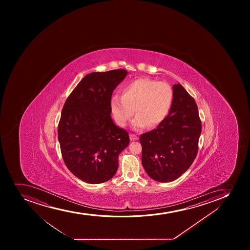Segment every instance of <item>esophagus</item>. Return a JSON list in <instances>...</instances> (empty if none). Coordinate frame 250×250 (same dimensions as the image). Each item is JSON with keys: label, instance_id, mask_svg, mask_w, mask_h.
I'll use <instances>...</instances> for the list:
<instances>
[{"label": "esophagus", "instance_id": "1", "mask_svg": "<svg viewBox=\"0 0 250 250\" xmlns=\"http://www.w3.org/2000/svg\"><path fill=\"white\" fill-rule=\"evenodd\" d=\"M129 139H130L131 141H135V140L138 139V137L135 134H129Z\"/></svg>", "mask_w": 250, "mask_h": 250}]
</instances>
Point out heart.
<instances>
[{"instance_id": "obj_1", "label": "heart", "mask_w": 250, "mask_h": 250, "mask_svg": "<svg viewBox=\"0 0 250 250\" xmlns=\"http://www.w3.org/2000/svg\"><path fill=\"white\" fill-rule=\"evenodd\" d=\"M173 101V89L166 82L139 78L124 86L122 96L111 99V110L121 126L126 125L135 112L134 129L158 125L167 117ZM135 111H133V110Z\"/></svg>"}]
</instances>
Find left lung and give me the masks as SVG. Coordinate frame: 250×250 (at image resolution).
<instances>
[{
  "label": "left lung",
  "mask_w": 250,
  "mask_h": 250,
  "mask_svg": "<svg viewBox=\"0 0 250 250\" xmlns=\"http://www.w3.org/2000/svg\"><path fill=\"white\" fill-rule=\"evenodd\" d=\"M173 89V104L167 117L139 138L144 169L161 183L175 180L190 168L201 133L195 99L180 84H174Z\"/></svg>",
  "instance_id": "8db88e82"
}]
</instances>
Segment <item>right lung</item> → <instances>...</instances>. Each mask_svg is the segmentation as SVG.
Wrapping results in <instances>:
<instances>
[{
	"label": "right lung",
	"mask_w": 250,
	"mask_h": 250,
	"mask_svg": "<svg viewBox=\"0 0 250 250\" xmlns=\"http://www.w3.org/2000/svg\"><path fill=\"white\" fill-rule=\"evenodd\" d=\"M128 72L125 69L86 75L65 102L58 126L62 159L76 177L99 184L118 168L119 154L129 144V134L111 117L114 89Z\"/></svg>",
	"instance_id": "right-lung-1"
}]
</instances>
